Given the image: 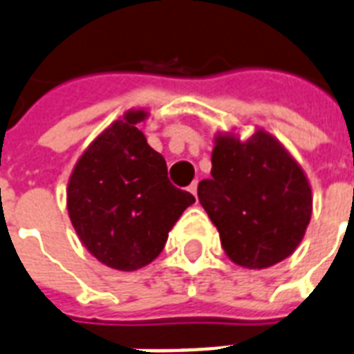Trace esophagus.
Instances as JSON below:
<instances>
[{
	"label": "esophagus",
	"mask_w": 354,
	"mask_h": 354,
	"mask_svg": "<svg viewBox=\"0 0 354 354\" xmlns=\"http://www.w3.org/2000/svg\"><path fill=\"white\" fill-rule=\"evenodd\" d=\"M196 189H198V183L196 182H193L191 185H189V191H191V193H193L195 196H196Z\"/></svg>",
	"instance_id": "34e87169"
}]
</instances>
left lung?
I'll use <instances>...</instances> for the list:
<instances>
[{
    "label": "left lung",
    "instance_id": "8db88e82",
    "mask_svg": "<svg viewBox=\"0 0 354 354\" xmlns=\"http://www.w3.org/2000/svg\"><path fill=\"white\" fill-rule=\"evenodd\" d=\"M198 201L234 263L266 269L299 247L312 217V189L303 169L273 135L258 129L249 141L219 135L212 178Z\"/></svg>",
    "mask_w": 354,
    "mask_h": 354
}]
</instances>
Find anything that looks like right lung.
Instances as JSON below:
<instances>
[{"label":"right lung","instance_id":"add662e5","mask_svg":"<svg viewBox=\"0 0 354 354\" xmlns=\"http://www.w3.org/2000/svg\"><path fill=\"white\" fill-rule=\"evenodd\" d=\"M145 117V111H128L96 137L75 163L66 191L81 243L118 271L156 260L174 223L195 202L172 185L163 156L137 128Z\"/></svg>","mask_w":354,"mask_h":354}]
</instances>
